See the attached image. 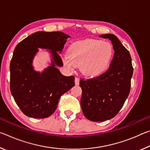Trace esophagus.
<instances>
[{"label":"esophagus","mask_w":150,"mask_h":150,"mask_svg":"<svg viewBox=\"0 0 150 150\" xmlns=\"http://www.w3.org/2000/svg\"><path fill=\"white\" fill-rule=\"evenodd\" d=\"M75 83L76 85H79V79L77 77H75Z\"/></svg>","instance_id":"34e87169"}]
</instances>
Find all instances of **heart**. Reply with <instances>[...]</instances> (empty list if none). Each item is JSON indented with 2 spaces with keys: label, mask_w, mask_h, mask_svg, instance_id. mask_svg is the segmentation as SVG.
I'll use <instances>...</instances> for the list:
<instances>
[{
  "label": "heart",
  "mask_w": 150,
  "mask_h": 150,
  "mask_svg": "<svg viewBox=\"0 0 150 150\" xmlns=\"http://www.w3.org/2000/svg\"><path fill=\"white\" fill-rule=\"evenodd\" d=\"M114 50L110 43L97 40H86L71 45L63 62L69 69L81 66L85 75L96 77L108 69L112 59Z\"/></svg>",
  "instance_id": "heart-1"
}]
</instances>
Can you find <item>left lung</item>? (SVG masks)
I'll return each mask as SVG.
<instances>
[{
    "instance_id": "left-lung-1",
    "label": "left lung",
    "mask_w": 150,
    "mask_h": 150,
    "mask_svg": "<svg viewBox=\"0 0 150 150\" xmlns=\"http://www.w3.org/2000/svg\"><path fill=\"white\" fill-rule=\"evenodd\" d=\"M108 38L115 54L106 72L92 79H81V105L84 116L93 122L109 120L120 110L130 93L133 67L130 53L114 34L99 35Z\"/></svg>"
}]
</instances>
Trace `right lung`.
I'll return each mask as SVG.
<instances>
[{
    "instance_id": "right-lung-1",
    "label": "right lung",
    "mask_w": 150,
    "mask_h": 150,
    "mask_svg": "<svg viewBox=\"0 0 150 150\" xmlns=\"http://www.w3.org/2000/svg\"><path fill=\"white\" fill-rule=\"evenodd\" d=\"M69 35L61 32H37L16 46L10 71V88L15 102L25 115L44 118L56 109L61 96L75 85L74 76L63 75L55 65H63L59 54ZM38 48L50 49L52 65L40 74L31 63Z\"/></svg>"
}]
</instances>
